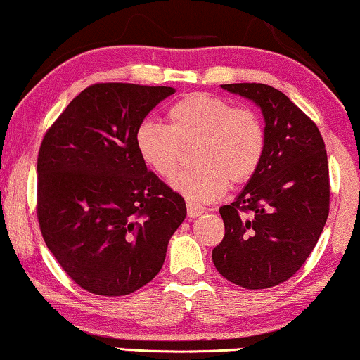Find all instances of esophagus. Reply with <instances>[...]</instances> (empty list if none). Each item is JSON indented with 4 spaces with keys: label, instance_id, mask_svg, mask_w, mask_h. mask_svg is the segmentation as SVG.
<instances>
[{
    "label": "esophagus",
    "instance_id": "34e87169",
    "mask_svg": "<svg viewBox=\"0 0 360 360\" xmlns=\"http://www.w3.org/2000/svg\"><path fill=\"white\" fill-rule=\"evenodd\" d=\"M204 212H205L204 205L195 204V202H187V215H189L191 219H195V217L202 215Z\"/></svg>",
    "mask_w": 360,
    "mask_h": 360
}]
</instances>
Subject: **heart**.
Masks as SVG:
<instances>
[{
  "label": "heart",
  "mask_w": 360,
  "mask_h": 360,
  "mask_svg": "<svg viewBox=\"0 0 360 360\" xmlns=\"http://www.w3.org/2000/svg\"><path fill=\"white\" fill-rule=\"evenodd\" d=\"M168 127L143 122L135 131L140 158L160 178L171 181L181 169L182 148L197 146L195 169L176 178L174 187L197 202H210L229 184L255 178L266 155L267 135L261 115L251 108H233L229 101L192 93L166 110Z\"/></svg>",
  "instance_id": "1"
}]
</instances>
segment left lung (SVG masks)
<instances>
[{
    "label": "left lung",
    "instance_id": "1",
    "mask_svg": "<svg viewBox=\"0 0 360 360\" xmlns=\"http://www.w3.org/2000/svg\"><path fill=\"white\" fill-rule=\"evenodd\" d=\"M259 105L266 155L255 178L220 207L225 236L212 251L217 271L236 285L269 288L295 274L330 214V169L316 124L279 89L262 83L221 84Z\"/></svg>",
    "mask_w": 360,
    "mask_h": 360
}]
</instances>
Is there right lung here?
Masks as SVG:
<instances>
[{
  "instance_id": "add662e5",
  "label": "right lung",
  "mask_w": 360,
  "mask_h": 360,
  "mask_svg": "<svg viewBox=\"0 0 360 360\" xmlns=\"http://www.w3.org/2000/svg\"><path fill=\"white\" fill-rule=\"evenodd\" d=\"M166 86L91 84L45 131L37 156V220L50 252L81 288L127 295L163 266L186 219L182 195L146 169L135 131Z\"/></svg>"
}]
</instances>
